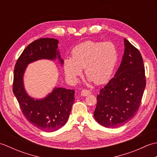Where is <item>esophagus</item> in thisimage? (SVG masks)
<instances>
[{"instance_id":"obj_1","label":"esophagus","mask_w":157,"mask_h":157,"mask_svg":"<svg viewBox=\"0 0 157 157\" xmlns=\"http://www.w3.org/2000/svg\"><path fill=\"white\" fill-rule=\"evenodd\" d=\"M92 94L91 91L88 90H85V89L84 90H82V92H81V95L82 96H86L90 95V94Z\"/></svg>"}]
</instances>
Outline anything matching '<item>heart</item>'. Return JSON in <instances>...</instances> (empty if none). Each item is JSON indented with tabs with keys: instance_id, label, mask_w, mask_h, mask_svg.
<instances>
[{
	"instance_id": "heart-1",
	"label": "heart",
	"mask_w": 157,
	"mask_h": 157,
	"mask_svg": "<svg viewBox=\"0 0 157 157\" xmlns=\"http://www.w3.org/2000/svg\"><path fill=\"white\" fill-rule=\"evenodd\" d=\"M118 51L111 42L86 41L76 46L71 57H67L63 69L70 81L75 82L84 69L86 75L96 84L109 81L118 61Z\"/></svg>"
}]
</instances>
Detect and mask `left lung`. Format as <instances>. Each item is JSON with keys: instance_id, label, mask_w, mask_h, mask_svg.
<instances>
[{"instance_id": "obj_1", "label": "left lung", "mask_w": 157, "mask_h": 157, "mask_svg": "<svg viewBox=\"0 0 157 157\" xmlns=\"http://www.w3.org/2000/svg\"><path fill=\"white\" fill-rule=\"evenodd\" d=\"M124 45L121 65L114 78L100 90L94 112L96 121L108 128L122 126L134 117L146 87L140 52L125 38Z\"/></svg>"}]
</instances>
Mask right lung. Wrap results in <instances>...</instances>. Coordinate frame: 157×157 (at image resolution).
I'll list each match as a JSON object with an SVG mask.
<instances>
[{
    "label": "right lung",
    "instance_id": "add662e5",
    "mask_svg": "<svg viewBox=\"0 0 157 157\" xmlns=\"http://www.w3.org/2000/svg\"><path fill=\"white\" fill-rule=\"evenodd\" d=\"M58 40L44 38L32 42L26 47L16 62L13 75V92L26 119L36 128L47 132L61 128L67 121L75 101L73 90L55 87L42 99H34L26 92L23 74L29 63L40 59L55 60L61 65Z\"/></svg>",
    "mask_w": 157,
    "mask_h": 157
}]
</instances>
